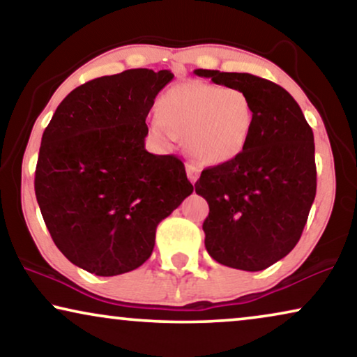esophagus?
I'll return each mask as SVG.
<instances>
[{
    "instance_id": "1",
    "label": "esophagus",
    "mask_w": 357,
    "mask_h": 357,
    "mask_svg": "<svg viewBox=\"0 0 357 357\" xmlns=\"http://www.w3.org/2000/svg\"><path fill=\"white\" fill-rule=\"evenodd\" d=\"M185 169H187V175H188L190 182H192V183L197 182L198 177H199V167H198V165L193 164V162H188L187 165H185Z\"/></svg>"
}]
</instances>
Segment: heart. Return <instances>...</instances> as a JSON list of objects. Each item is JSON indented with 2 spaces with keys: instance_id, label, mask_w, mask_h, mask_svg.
<instances>
[{
  "instance_id": "b5f03b06",
  "label": "heart",
  "mask_w": 357,
  "mask_h": 357,
  "mask_svg": "<svg viewBox=\"0 0 357 357\" xmlns=\"http://www.w3.org/2000/svg\"><path fill=\"white\" fill-rule=\"evenodd\" d=\"M255 123V107L247 92L188 81L160 96L149 131L162 144L185 136L187 151L203 165L231 162L245 151Z\"/></svg>"
}]
</instances>
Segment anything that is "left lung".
<instances>
[{
  "mask_svg": "<svg viewBox=\"0 0 357 357\" xmlns=\"http://www.w3.org/2000/svg\"><path fill=\"white\" fill-rule=\"evenodd\" d=\"M247 92L255 123L243 153L208 167L195 183L206 199L204 247L221 265L260 271L299 242L317 192L314 133L289 92L248 73L195 70Z\"/></svg>",
  "mask_w": 357,
  "mask_h": 357,
  "instance_id": "8db88e82",
  "label": "left lung"
}]
</instances>
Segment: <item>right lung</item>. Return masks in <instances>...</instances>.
<instances>
[{"label": "right lung", "instance_id": "add662e5", "mask_svg": "<svg viewBox=\"0 0 357 357\" xmlns=\"http://www.w3.org/2000/svg\"><path fill=\"white\" fill-rule=\"evenodd\" d=\"M169 70L102 76L68 94L43 131L36 197L48 232L71 263L116 276L153 253L155 227L193 192L175 155L144 148Z\"/></svg>", "mask_w": 357, "mask_h": 357}]
</instances>
